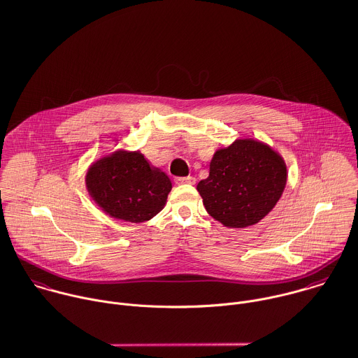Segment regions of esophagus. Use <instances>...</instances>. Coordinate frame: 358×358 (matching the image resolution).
Masks as SVG:
<instances>
[{"mask_svg": "<svg viewBox=\"0 0 358 358\" xmlns=\"http://www.w3.org/2000/svg\"><path fill=\"white\" fill-rule=\"evenodd\" d=\"M176 182L177 184H195V177H177L176 178Z\"/></svg>", "mask_w": 358, "mask_h": 358, "instance_id": "obj_1", "label": "esophagus"}]
</instances>
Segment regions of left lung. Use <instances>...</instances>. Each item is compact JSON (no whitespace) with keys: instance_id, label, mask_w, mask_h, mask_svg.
Listing matches in <instances>:
<instances>
[{"instance_id":"8db88e82","label":"left lung","mask_w":358,"mask_h":358,"mask_svg":"<svg viewBox=\"0 0 358 358\" xmlns=\"http://www.w3.org/2000/svg\"><path fill=\"white\" fill-rule=\"evenodd\" d=\"M287 181L285 160L268 145L237 139L215 153L209 177L196 189L208 213L226 227L262 220L278 203Z\"/></svg>"}]
</instances>
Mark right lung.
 <instances>
[{"label":"right lung","instance_id":"1","mask_svg":"<svg viewBox=\"0 0 358 358\" xmlns=\"http://www.w3.org/2000/svg\"><path fill=\"white\" fill-rule=\"evenodd\" d=\"M86 187L107 215L142 223L163 209L171 181L139 152H115L90 166Z\"/></svg>","mask_w":358,"mask_h":358}]
</instances>
